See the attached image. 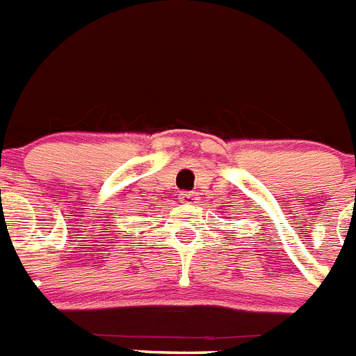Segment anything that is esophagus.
I'll list each match as a JSON object with an SVG mask.
<instances>
[{
  "mask_svg": "<svg viewBox=\"0 0 356 356\" xmlns=\"http://www.w3.org/2000/svg\"><path fill=\"white\" fill-rule=\"evenodd\" d=\"M195 193H191V191H182L181 193V202L182 204H193L195 202Z\"/></svg>",
  "mask_w": 356,
  "mask_h": 356,
  "instance_id": "esophagus-1",
  "label": "esophagus"
}]
</instances>
